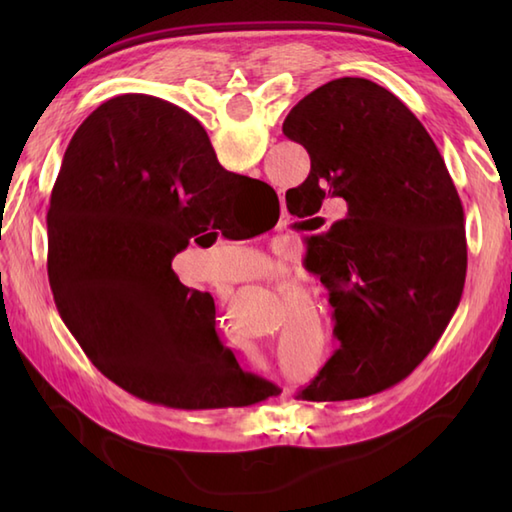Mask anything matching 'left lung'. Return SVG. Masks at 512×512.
Here are the masks:
<instances>
[{
	"label": "left lung",
	"mask_w": 512,
	"mask_h": 512,
	"mask_svg": "<svg viewBox=\"0 0 512 512\" xmlns=\"http://www.w3.org/2000/svg\"><path fill=\"white\" fill-rule=\"evenodd\" d=\"M284 136L310 154V176L286 193L290 213L347 202L343 220L310 237L341 347L299 398L378 394L424 361L460 306V195L427 129L367 79L343 76L310 92L286 116Z\"/></svg>",
	"instance_id": "left-lung-1"
}]
</instances>
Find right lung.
<instances>
[{
  "label": "right lung",
  "instance_id": "1",
  "mask_svg": "<svg viewBox=\"0 0 512 512\" xmlns=\"http://www.w3.org/2000/svg\"><path fill=\"white\" fill-rule=\"evenodd\" d=\"M242 178L191 114L145 94L96 107L65 149L46 217L50 288L94 367L129 394L222 409L275 391L220 343L209 292L171 268Z\"/></svg>",
  "mask_w": 512,
  "mask_h": 512
}]
</instances>
